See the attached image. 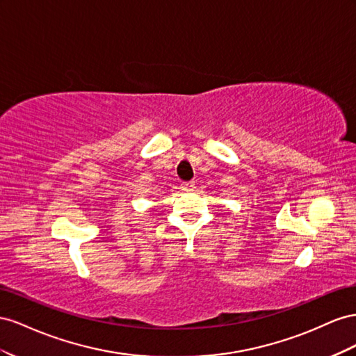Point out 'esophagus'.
I'll return each mask as SVG.
<instances>
[{
  "label": "esophagus",
  "mask_w": 356,
  "mask_h": 356,
  "mask_svg": "<svg viewBox=\"0 0 356 356\" xmlns=\"http://www.w3.org/2000/svg\"><path fill=\"white\" fill-rule=\"evenodd\" d=\"M181 189L186 191V192L194 191V189H195V181H194V180H191V181H184V184H181Z\"/></svg>",
  "instance_id": "34e87169"
}]
</instances>
